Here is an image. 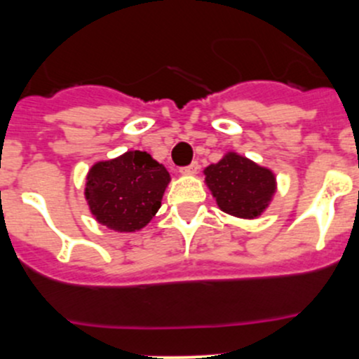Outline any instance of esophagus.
Here are the masks:
<instances>
[{
	"label": "esophagus",
	"mask_w": 359,
	"mask_h": 359,
	"mask_svg": "<svg viewBox=\"0 0 359 359\" xmlns=\"http://www.w3.org/2000/svg\"><path fill=\"white\" fill-rule=\"evenodd\" d=\"M198 168H200V165L194 161V163H191V165L182 166V168H180V173H182V175H194V173L198 172Z\"/></svg>",
	"instance_id": "obj_1"
}]
</instances>
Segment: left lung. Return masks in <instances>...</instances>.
<instances>
[{
    "mask_svg": "<svg viewBox=\"0 0 359 359\" xmlns=\"http://www.w3.org/2000/svg\"><path fill=\"white\" fill-rule=\"evenodd\" d=\"M205 184L222 212L238 219H259L276 194V173L236 151L206 166Z\"/></svg>",
    "mask_w": 359,
    "mask_h": 359,
    "instance_id": "left-lung-1",
    "label": "left lung"
}]
</instances>
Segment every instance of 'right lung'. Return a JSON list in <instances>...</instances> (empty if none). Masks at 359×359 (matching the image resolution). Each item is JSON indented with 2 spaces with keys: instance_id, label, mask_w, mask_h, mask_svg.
Masks as SVG:
<instances>
[{
  "instance_id": "add662e5",
  "label": "right lung",
  "mask_w": 359,
  "mask_h": 359,
  "mask_svg": "<svg viewBox=\"0 0 359 359\" xmlns=\"http://www.w3.org/2000/svg\"><path fill=\"white\" fill-rule=\"evenodd\" d=\"M170 173L146 151H126L93 163L86 173L85 200L99 224L116 233L146 227L161 206Z\"/></svg>"
}]
</instances>
